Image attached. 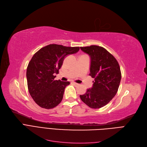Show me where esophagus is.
<instances>
[{
    "mask_svg": "<svg viewBox=\"0 0 147 147\" xmlns=\"http://www.w3.org/2000/svg\"><path fill=\"white\" fill-rule=\"evenodd\" d=\"M73 84L74 85V86H78L79 85V84H78V83H76V82H73Z\"/></svg>",
    "mask_w": 147,
    "mask_h": 147,
    "instance_id": "34e87169",
    "label": "esophagus"
}]
</instances>
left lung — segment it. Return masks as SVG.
I'll use <instances>...</instances> for the list:
<instances>
[{"mask_svg": "<svg viewBox=\"0 0 147 147\" xmlns=\"http://www.w3.org/2000/svg\"><path fill=\"white\" fill-rule=\"evenodd\" d=\"M80 48L90 57L89 75L94 78L92 88L87 89L80 98L92 109L102 107L115 96L119 87L121 78L119 64L102 47L92 45Z\"/></svg>", "mask_w": 147, "mask_h": 147, "instance_id": "8db88e82", "label": "left lung"}]
</instances>
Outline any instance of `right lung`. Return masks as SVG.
I'll return each mask as SVG.
<instances>
[{
    "label": "right lung",
    "mask_w": 147,
    "mask_h": 147,
    "mask_svg": "<svg viewBox=\"0 0 147 147\" xmlns=\"http://www.w3.org/2000/svg\"><path fill=\"white\" fill-rule=\"evenodd\" d=\"M79 49L52 44L42 48L32 57L27 68V86L30 96L39 106L50 109L60 103L69 82L54 80V75L59 73L65 57L76 54Z\"/></svg>",
    "instance_id": "obj_1"
}]
</instances>
